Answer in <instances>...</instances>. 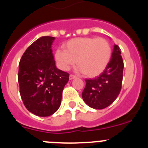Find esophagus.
Instances as JSON below:
<instances>
[{"label":"esophagus","mask_w":148,"mask_h":148,"mask_svg":"<svg viewBox=\"0 0 148 148\" xmlns=\"http://www.w3.org/2000/svg\"><path fill=\"white\" fill-rule=\"evenodd\" d=\"M76 78V75H73V74L70 75V80H72V79H74V78Z\"/></svg>","instance_id":"esophagus-1"}]
</instances>
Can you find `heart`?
Returning <instances> with one entry per match:
<instances>
[{
	"mask_svg": "<svg viewBox=\"0 0 148 148\" xmlns=\"http://www.w3.org/2000/svg\"><path fill=\"white\" fill-rule=\"evenodd\" d=\"M57 49L55 58L58 67L68 70L76 63L78 71L88 77L97 76L109 64L112 57V47L103 38L83 37L69 40Z\"/></svg>",
	"mask_w": 148,
	"mask_h": 148,
	"instance_id": "b5f03b06",
	"label": "heart"
}]
</instances>
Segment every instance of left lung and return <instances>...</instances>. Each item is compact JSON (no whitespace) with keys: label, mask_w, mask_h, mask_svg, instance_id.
Instances as JSON below:
<instances>
[{"label":"left lung","mask_w":148,"mask_h":148,"mask_svg":"<svg viewBox=\"0 0 148 148\" xmlns=\"http://www.w3.org/2000/svg\"><path fill=\"white\" fill-rule=\"evenodd\" d=\"M121 49L114 45L109 64L100 75L86 79V86L82 92L84 102L94 109L106 108L118 97L121 89L124 62Z\"/></svg>","instance_id":"1"}]
</instances>
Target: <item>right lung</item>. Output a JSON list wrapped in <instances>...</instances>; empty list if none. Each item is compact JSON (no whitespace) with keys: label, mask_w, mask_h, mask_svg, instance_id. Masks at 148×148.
<instances>
[{"label":"right lung","mask_w":148,"mask_h":148,"mask_svg":"<svg viewBox=\"0 0 148 148\" xmlns=\"http://www.w3.org/2000/svg\"><path fill=\"white\" fill-rule=\"evenodd\" d=\"M54 40L50 36L37 39L19 62L18 79L23 104L29 112L42 117L58 110L70 75L56 67L52 50Z\"/></svg>","instance_id":"1"}]
</instances>
